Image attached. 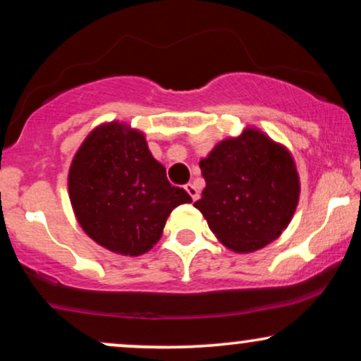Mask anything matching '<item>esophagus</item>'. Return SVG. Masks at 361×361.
Here are the masks:
<instances>
[{
    "mask_svg": "<svg viewBox=\"0 0 361 361\" xmlns=\"http://www.w3.org/2000/svg\"><path fill=\"white\" fill-rule=\"evenodd\" d=\"M185 190H186V192H188V195H190V197H192V200H197V198L200 197L198 188H197V186H195L193 183L185 185Z\"/></svg>",
    "mask_w": 361,
    "mask_h": 361,
    "instance_id": "esophagus-1",
    "label": "esophagus"
}]
</instances>
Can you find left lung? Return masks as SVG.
<instances>
[{
	"instance_id": "left-lung-1",
	"label": "left lung",
	"mask_w": 361,
	"mask_h": 361,
	"mask_svg": "<svg viewBox=\"0 0 361 361\" xmlns=\"http://www.w3.org/2000/svg\"><path fill=\"white\" fill-rule=\"evenodd\" d=\"M207 186L195 207L227 249H262L288 227L299 202V175L284 146L254 128L224 139L200 161Z\"/></svg>"
}]
</instances>
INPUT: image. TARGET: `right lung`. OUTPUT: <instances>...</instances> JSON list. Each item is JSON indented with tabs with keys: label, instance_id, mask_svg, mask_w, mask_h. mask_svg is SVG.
Instances as JSON below:
<instances>
[{
	"label": "right lung",
	"instance_id": "obj_1",
	"mask_svg": "<svg viewBox=\"0 0 361 361\" xmlns=\"http://www.w3.org/2000/svg\"><path fill=\"white\" fill-rule=\"evenodd\" d=\"M68 197L84 232L121 255H141L161 238L173 208L190 203L147 147L145 134L123 123L95 128L73 156Z\"/></svg>",
	"mask_w": 361,
	"mask_h": 361
}]
</instances>
